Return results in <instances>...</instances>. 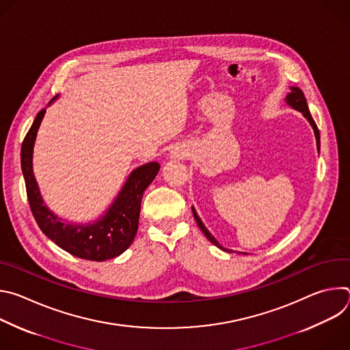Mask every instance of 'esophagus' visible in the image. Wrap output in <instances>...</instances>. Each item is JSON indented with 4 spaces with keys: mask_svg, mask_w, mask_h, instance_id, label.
I'll return each mask as SVG.
<instances>
[{
    "mask_svg": "<svg viewBox=\"0 0 350 350\" xmlns=\"http://www.w3.org/2000/svg\"><path fill=\"white\" fill-rule=\"evenodd\" d=\"M187 157V152L185 151H183V149H178V148H176L174 151H172V159H174V161H180V159H183V158H185Z\"/></svg>",
    "mask_w": 350,
    "mask_h": 350,
    "instance_id": "obj_1",
    "label": "esophagus"
}]
</instances>
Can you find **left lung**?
<instances>
[{
  "label": "left lung",
  "mask_w": 350,
  "mask_h": 350,
  "mask_svg": "<svg viewBox=\"0 0 350 350\" xmlns=\"http://www.w3.org/2000/svg\"><path fill=\"white\" fill-rule=\"evenodd\" d=\"M285 101H286V104H288L291 108H293V109H296V111H299V112H302L304 116L309 120V123L312 124V127H313V130H314V135H316V139H317V146H319V149H320V131H319V129H317V126H316V123H314V120H313V118H312V115H310V111H309V108H308V103H306V98H305L304 91H302L301 88H297V87H291V92L286 95ZM192 213H193V219L196 220L199 228L202 230V232L206 235V238H208L213 245H216L217 247L224 249V247L216 241V238L209 232V230L205 227V224L202 223V220L199 219V216L196 215V212H195L193 208H192ZM224 251H227V249H224ZM228 252H231V251H228Z\"/></svg>",
  "instance_id": "1"
}]
</instances>
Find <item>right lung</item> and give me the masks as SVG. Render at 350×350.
<instances>
[{"label":"right lung","mask_w":350,"mask_h":350,"mask_svg":"<svg viewBox=\"0 0 350 350\" xmlns=\"http://www.w3.org/2000/svg\"><path fill=\"white\" fill-rule=\"evenodd\" d=\"M55 98L51 99V103L55 101ZM44 115L45 109L37 113L21 149L29 205L38 227L49 239L76 258L104 262L122 255L137 234L144 191L157 177L161 165L149 162L133 170L113 204L101 219L88 224L64 223L44 205L33 173V146Z\"/></svg>","instance_id":"1"}]
</instances>
